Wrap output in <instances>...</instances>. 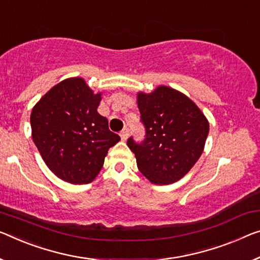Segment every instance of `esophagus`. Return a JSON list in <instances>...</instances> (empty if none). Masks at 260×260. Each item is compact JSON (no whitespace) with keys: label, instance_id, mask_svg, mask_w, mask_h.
Masks as SVG:
<instances>
[{"label":"esophagus","instance_id":"obj_1","mask_svg":"<svg viewBox=\"0 0 260 260\" xmlns=\"http://www.w3.org/2000/svg\"><path fill=\"white\" fill-rule=\"evenodd\" d=\"M129 133H130L129 127H124V129H123V130L121 131V138H122V141H126V138L129 137Z\"/></svg>","mask_w":260,"mask_h":260}]
</instances>
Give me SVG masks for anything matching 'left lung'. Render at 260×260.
<instances>
[{
    "mask_svg": "<svg viewBox=\"0 0 260 260\" xmlns=\"http://www.w3.org/2000/svg\"><path fill=\"white\" fill-rule=\"evenodd\" d=\"M143 141L127 138L138 170L157 185H169L188 173L199 160L209 133V123L197 105L180 91L158 87L137 98Z\"/></svg>",
    "mask_w": 260,
    "mask_h": 260,
    "instance_id": "obj_1",
    "label": "left lung"
}]
</instances>
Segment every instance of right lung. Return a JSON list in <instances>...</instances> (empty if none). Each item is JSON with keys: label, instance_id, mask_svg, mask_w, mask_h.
Instances as JSON below:
<instances>
[{"label": "right lung", "instance_id": "1", "mask_svg": "<svg viewBox=\"0 0 260 260\" xmlns=\"http://www.w3.org/2000/svg\"><path fill=\"white\" fill-rule=\"evenodd\" d=\"M101 94L85 80H63L50 89L31 113L32 139L47 167L61 180L83 185L101 171L108 150L121 137L98 113Z\"/></svg>", "mask_w": 260, "mask_h": 260}]
</instances>
